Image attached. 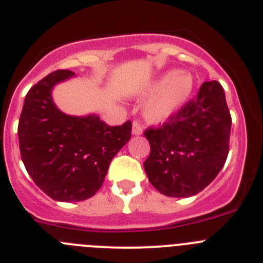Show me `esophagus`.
I'll use <instances>...</instances> for the list:
<instances>
[{"mask_svg":"<svg viewBox=\"0 0 263 263\" xmlns=\"http://www.w3.org/2000/svg\"><path fill=\"white\" fill-rule=\"evenodd\" d=\"M143 134V127L139 122L132 123V135H141Z\"/></svg>","mask_w":263,"mask_h":263,"instance_id":"1","label":"esophagus"}]
</instances>
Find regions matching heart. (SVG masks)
<instances>
[{"instance_id":"b5f03b06","label":"heart","mask_w":263,"mask_h":263,"mask_svg":"<svg viewBox=\"0 0 263 263\" xmlns=\"http://www.w3.org/2000/svg\"><path fill=\"white\" fill-rule=\"evenodd\" d=\"M194 77L178 69L167 70L149 85L144 96H152L144 106V118L152 124H162L187 105L194 91Z\"/></svg>"}]
</instances>
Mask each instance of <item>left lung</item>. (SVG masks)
<instances>
[{"instance_id":"left-lung-1","label":"left lung","mask_w":263,"mask_h":263,"mask_svg":"<svg viewBox=\"0 0 263 263\" xmlns=\"http://www.w3.org/2000/svg\"><path fill=\"white\" fill-rule=\"evenodd\" d=\"M231 126L221 85L203 82L195 98L176 117L144 132L151 144L144 162L149 182L173 198L200 193L226 164Z\"/></svg>"}]
</instances>
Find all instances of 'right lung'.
<instances>
[{"mask_svg": "<svg viewBox=\"0 0 263 263\" xmlns=\"http://www.w3.org/2000/svg\"><path fill=\"white\" fill-rule=\"evenodd\" d=\"M74 73L55 70L28 90L18 124L21 157L40 190L59 202H81L101 189L111 160L131 139L132 123L108 126L98 115L59 110L52 89Z\"/></svg>", "mask_w": 263, "mask_h": 263, "instance_id": "obj_1", "label": "right lung"}]
</instances>
